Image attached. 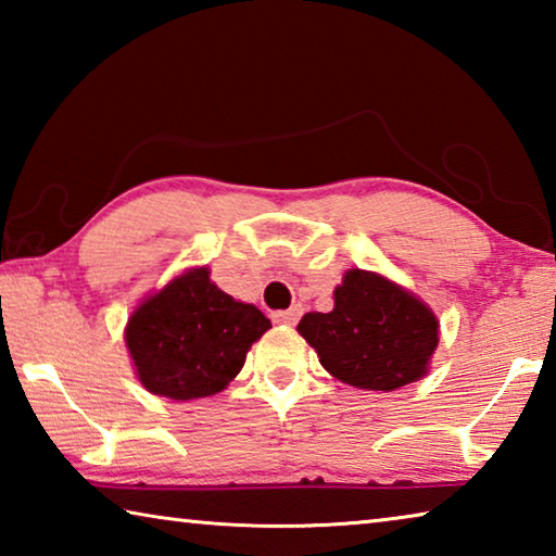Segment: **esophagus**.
Instances as JSON below:
<instances>
[{
  "instance_id": "1",
  "label": "esophagus",
  "mask_w": 556,
  "mask_h": 556,
  "mask_svg": "<svg viewBox=\"0 0 556 556\" xmlns=\"http://www.w3.org/2000/svg\"><path fill=\"white\" fill-rule=\"evenodd\" d=\"M301 314V308L294 306V308H287V312H275L271 314V321L275 324H287V326H294L296 318Z\"/></svg>"
}]
</instances>
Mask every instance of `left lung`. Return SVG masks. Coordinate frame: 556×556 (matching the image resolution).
<instances>
[{
    "mask_svg": "<svg viewBox=\"0 0 556 556\" xmlns=\"http://www.w3.org/2000/svg\"><path fill=\"white\" fill-rule=\"evenodd\" d=\"M333 299V312L306 314L296 326L333 378L392 392L427 372L439 324L417 296L372 271L351 269Z\"/></svg>",
    "mask_w": 556,
    "mask_h": 556,
    "instance_id": "left-lung-1",
    "label": "left lung"
}]
</instances>
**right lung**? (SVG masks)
<instances>
[{"label": "right lung", "mask_w": 556, "mask_h": 556, "mask_svg": "<svg viewBox=\"0 0 556 556\" xmlns=\"http://www.w3.org/2000/svg\"><path fill=\"white\" fill-rule=\"evenodd\" d=\"M267 328L269 318L257 306L225 294L201 267L147 299L131 314L125 338L149 392L195 400L220 392Z\"/></svg>", "instance_id": "obj_1"}]
</instances>
